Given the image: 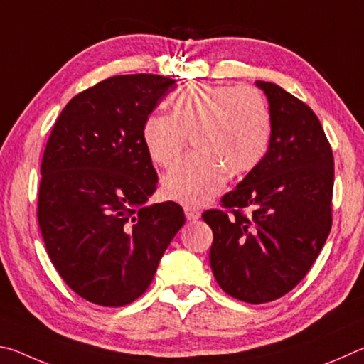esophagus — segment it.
<instances>
[{
	"mask_svg": "<svg viewBox=\"0 0 364 364\" xmlns=\"http://www.w3.org/2000/svg\"><path fill=\"white\" fill-rule=\"evenodd\" d=\"M184 215H186V218L189 221H196L200 218V212L197 210V208H193V207H184Z\"/></svg>",
	"mask_w": 364,
	"mask_h": 364,
	"instance_id": "obj_1",
	"label": "esophagus"
}]
</instances>
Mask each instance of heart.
I'll return each instance as SVG.
<instances>
[{"instance_id": "heart-1", "label": "heart", "mask_w": 364, "mask_h": 364, "mask_svg": "<svg viewBox=\"0 0 364 364\" xmlns=\"http://www.w3.org/2000/svg\"><path fill=\"white\" fill-rule=\"evenodd\" d=\"M141 136L154 164L170 167L188 136L197 152L178 162L162 181L164 194L188 207L210 202L232 175L254 170L267 154L271 117L254 86L193 83L171 96L170 115H147Z\"/></svg>"}]
</instances>
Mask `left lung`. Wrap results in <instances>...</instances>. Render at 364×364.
I'll return each instance as SVG.
<instances>
[{"instance_id":"obj_1","label":"left lung","mask_w":364,"mask_h":364,"mask_svg":"<svg viewBox=\"0 0 364 364\" xmlns=\"http://www.w3.org/2000/svg\"><path fill=\"white\" fill-rule=\"evenodd\" d=\"M257 86L269 104L268 151L223 196L225 210L202 218L213 231L208 260L220 287L247 304H267L305 278L329 236L334 156L305 102L274 83Z\"/></svg>"}]
</instances>
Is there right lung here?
<instances>
[{"instance_id":"right-lung-1","label":"right lung","mask_w":364,"mask_h":364,"mask_svg":"<svg viewBox=\"0 0 364 364\" xmlns=\"http://www.w3.org/2000/svg\"><path fill=\"white\" fill-rule=\"evenodd\" d=\"M175 80L134 73L72 97L41 160L38 223L60 278L80 297L123 306L146 292L184 225L175 202L146 205L157 173L141 128Z\"/></svg>"}]
</instances>
